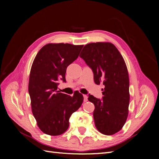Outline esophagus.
Returning <instances> with one entry per match:
<instances>
[{
    "label": "esophagus",
    "mask_w": 159,
    "mask_h": 159,
    "mask_svg": "<svg viewBox=\"0 0 159 159\" xmlns=\"http://www.w3.org/2000/svg\"><path fill=\"white\" fill-rule=\"evenodd\" d=\"M84 102H88V96H87V95H84Z\"/></svg>",
    "instance_id": "1"
}]
</instances>
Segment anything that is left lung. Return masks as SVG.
Returning a JSON list of instances; mask_svg holds the SVG:
<instances>
[{
    "label": "left lung",
    "instance_id": "1",
    "mask_svg": "<svg viewBox=\"0 0 159 159\" xmlns=\"http://www.w3.org/2000/svg\"><path fill=\"white\" fill-rule=\"evenodd\" d=\"M92 70L95 83L102 84V99L89 94L95 105V127L103 134L119 131L125 123L129 105V80L127 66L121 54L111 43L86 44L80 55Z\"/></svg>",
    "mask_w": 159,
    "mask_h": 159
}]
</instances>
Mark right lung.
Wrapping results in <instances>:
<instances>
[{
  "label": "right lung",
  "mask_w": 159,
  "mask_h": 159,
  "mask_svg": "<svg viewBox=\"0 0 159 159\" xmlns=\"http://www.w3.org/2000/svg\"><path fill=\"white\" fill-rule=\"evenodd\" d=\"M84 46L48 44L38 52L30 70L28 93L37 125L47 134L57 136L69 127V119L83 103V95L57 91L59 81L66 82L67 67L78 58Z\"/></svg>",
  "instance_id": "obj_1"
}]
</instances>
